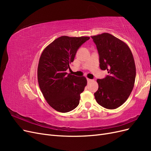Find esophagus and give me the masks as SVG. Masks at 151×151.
<instances>
[{
	"mask_svg": "<svg viewBox=\"0 0 151 151\" xmlns=\"http://www.w3.org/2000/svg\"><path fill=\"white\" fill-rule=\"evenodd\" d=\"M87 81H88V83H89V82H91V81H92V80H91V79H87Z\"/></svg>",
	"mask_w": 151,
	"mask_h": 151,
	"instance_id": "34e87169",
	"label": "esophagus"
}]
</instances>
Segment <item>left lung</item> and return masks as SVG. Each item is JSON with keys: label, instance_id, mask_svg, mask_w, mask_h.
I'll use <instances>...</instances> for the list:
<instances>
[{"label": "left lung", "instance_id": "1", "mask_svg": "<svg viewBox=\"0 0 151 151\" xmlns=\"http://www.w3.org/2000/svg\"><path fill=\"white\" fill-rule=\"evenodd\" d=\"M99 54V67L108 75L98 79L94 93L97 103L107 109H116L124 103L134 88L136 68L129 47L107 33L91 36Z\"/></svg>", "mask_w": 151, "mask_h": 151}]
</instances>
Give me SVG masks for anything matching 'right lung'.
<instances>
[{
    "label": "right lung",
    "mask_w": 151,
    "mask_h": 151,
    "mask_svg": "<svg viewBox=\"0 0 151 151\" xmlns=\"http://www.w3.org/2000/svg\"><path fill=\"white\" fill-rule=\"evenodd\" d=\"M89 37L63 36L44 50L38 67L40 88L47 103L55 110L67 113L79 104L80 94L87 84L84 77L66 72L76 52Z\"/></svg>",
    "instance_id": "obj_1"
}]
</instances>
